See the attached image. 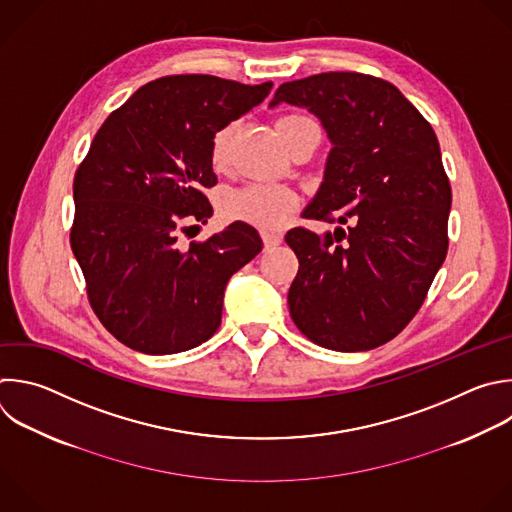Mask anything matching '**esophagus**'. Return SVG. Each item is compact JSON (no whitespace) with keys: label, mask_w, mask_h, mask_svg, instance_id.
Instances as JSON below:
<instances>
[{"label":"esophagus","mask_w":512,"mask_h":512,"mask_svg":"<svg viewBox=\"0 0 512 512\" xmlns=\"http://www.w3.org/2000/svg\"><path fill=\"white\" fill-rule=\"evenodd\" d=\"M261 237H263L265 249H273V247H277L281 243V235H277V233H263Z\"/></svg>","instance_id":"obj_1"}]
</instances>
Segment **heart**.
<instances>
[{
    "label": "heart",
    "mask_w": 512,
    "mask_h": 512,
    "mask_svg": "<svg viewBox=\"0 0 512 512\" xmlns=\"http://www.w3.org/2000/svg\"><path fill=\"white\" fill-rule=\"evenodd\" d=\"M311 122L309 118L301 114H283L277 118L275 128L281 136V140L289 142V138L301 128L303 124ZM237 126L227 124L221 130H217L211 138L209 148V160L215 170H225L231 160V146L235 138ZM297 209V197L279 185H247L243 189H235L227 193L221 199V213L229 221L247 223L263 231H275L281 229L289 217Z\"/></svg>",
    "instance_id": "obj_1"
}]
</instances>
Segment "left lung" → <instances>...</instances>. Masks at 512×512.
<instances>
[{"label": "left lung", "instance_id": "obj_1", "mask_svg": "<svg viewBox=\"0 0 512 512\" xmlns=\"http://www.w3.org/2000/svg\"><path fill=\"white\" fill-rule=\"evenodd\" d=\"M307 108L331 150L305 219L346 226L285 235L299 259L289 313L313 344L368 352L416 315L448 251L452 191L438 138L390 82L325 72L277 88L269 106Z\"/></svg>", "mask_w": 512, "mask_h": 512}]
</instances>
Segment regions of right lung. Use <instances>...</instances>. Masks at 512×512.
Listing matches in <instances>:
<instances>
[{"label": "right lung", "instance_id": "add662e5", "mask_svg": "<svg viewBox=\"0 0 512 512\" xmlns=\"http://www.w3.org/2000/svg\"><path fill=\"white\" fill-rule=\"evenodd\" d=\"M271 86L164 76L96 132L74 177L70 245L94 313L130 350L166 356L207 342L221 325L231 275L263 249L257 229L237 221L189 247L179 237L213 215L203 193L217 185L213 134L261 104Z\"/></svg>", "mask_w": 512, "mask_h": 512}]
</instances>
